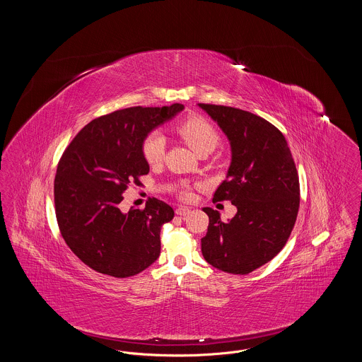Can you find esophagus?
Masks as SVG:
<instances>
[{"label":"esophagus","mask_w":362,"mask_h":362,"mask_svg":"<svg viewBox=\"0 0 362 362\" xmlns=\"http://www.w3.org/2000/svg\"><path fill=\"white\" fill-rule=\"evenodd\" d=\"M189 213V207L187 206H179L176 209V214L177 216H187Z\"/></svg>","instance_id":"obj_1"}]
</instances>
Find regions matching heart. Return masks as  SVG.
Here are the masks:
<instances>
[{
  "label": "heart",
  "instance_id": "heart-1",
  "mask_svg": "<svg viewBox=\"0 0 362 362\" xmlns=\"http://www.w3.org/2000/svg\"><path fill=\"white\" fill-rule=\"evenodd\" d=\"M176 130L198 155L207 151L211 152L218 142V134L214 127L198 115H191L180 122L176 126ZM167 138L158 132L151 133L142 142V155L151 165H156L163 160Z\"/></svg>",
  "mask_w": 362,
  "mask_h": 362
}]
</instances>
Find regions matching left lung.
<instances>
[{"label":"left lung","mask_w":362,"mask_h":362,"mask_svg":"<svg viewBox=\"0 0 362 362\" xmlns=\"http://www.w3.org/2000/svg\"><path fill=\"white\" fill-rule=\"evenodd\" d=\"M221 129L230 164L213 201L238 209L228 223L211 207L202 255L213 267L248 274L276 257L291 236L300 205L298 175L282 133L270 122L233 107L198 104Z\"/></svg>","instance_id":"1"}]
</instances>
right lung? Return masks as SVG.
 <instances>
[{"label": "right lung", "instance_id": "1", "mask_svg": "<svg viewBox=\"0 0 362 362\" xmlns=\"http://www.w3.org/2000/svg\"><path fill=\"white\" fill-rule=\"evenodd\" d=\"M185 110L132 107L93 119L70 142L54 180L55 214L62 238L86 266L126 278L153 264L160 255V229L173 209L151 199L144 210H121L127 185L149 173L142 142Z\"/></svg>", "mask_w": 362, "mask_h": 362}]
</instances>
